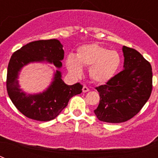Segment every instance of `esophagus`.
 Listing matches in <instances>:
<instances>
[{"label":"esophagus","instance_id":"34e87169","mask_svg":"<svg viewBox=\"0 0 158 158\" xmlns=\"http://www.w3.org/2000/svg\"><path fill=\"white\" fill-rule=\"evenodd\" d=\"M82 91H83V93H86V92L89 91V89L87 87V86H84L83 89H82Z\"/></svg>","mask_w":158,"mask_h":158}]
</instances>
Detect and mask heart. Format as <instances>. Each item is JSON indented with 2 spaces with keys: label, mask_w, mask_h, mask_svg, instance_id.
<instances>
[{
  "label": "heart",
  "mask_w": 158,
  "mask_h": 158,
  "mask_svg": "<svg viewBox=\"0 0 158 158\" xmlns=\"http://www.w3.org/2000/svg\"><path fill=\"white\" fill-rule=\"evenodd\" d=\"M120 65V57L115 51H109L97 43H91L79 47L77 56L69 54L66 66L71 73L81 76L83 66H90L89 73L93 80L104 83L112 77Z\"/></svg>",
  "instance_id": "b5f03b06"
}]
</instances>
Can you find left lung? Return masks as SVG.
Listing matches in <instances>:
<instances>
[{
  "label": "left lung",
  "mask_w": 158,
  "mask_h": 158,
  "mask_svg": "<svg viewBox=\"0 0 158 158\" xmlns=\"http://www.w3.org/2000/svg\"><path fill=\"white\" fill-rule=\"evenodd\" d=\"M123 52L124 69L105 85L96 87L100 104L94 112L103 122L129 120L141 111L151 95L153 73L150 62L133 48L123 46Z\"/></svg>",
  "instance_id": "8db88e82"
}]
</instances>
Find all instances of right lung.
Returning a JSON list of instances; mask_svg holds the SVG:
<instances>
[{
	"instance_id": "1",
	"label": "right lung",
	"mask_w": 158,
	"mask_h": 158,
	"mask_svg": "<svg viewBox=\"0 0 158 158\" xmlns=\"http://www.w3.org/2000/svg\"><path fill=\"white\" fill-rule=\"evenodd\" d=\"M63 58L64 50L58 40L31 42L12 54L7 71V92L14 105L23 115L37 121L52 120L66 107L71 97L81 93L82 85H68L62 80L58 70L51 86L43 93L27 96L19 88L18 73L23 65L46 60L60 68Z\"/></svg>"
}]
</instances>
